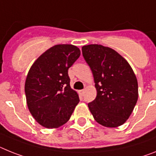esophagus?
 Returning a JSON list of instances; mask_svg holds the SVG:
<instances>
[{"label": "esophagus", "mask_w": 156, "mask_h": 156, "mask_svg": "<svg viewBox=\"0 0 156 156\" xmlns=\"http://www.w3.org/2000/svg\"><path fill=\"white\" fill-rule=\"evenodd\" d=\"M78 93H79V94L81 95V96H83L84 93H85V90H84V89H82V90H79Z\"/></svg>", "instance_id": "esophagus-1"}]
</instances>
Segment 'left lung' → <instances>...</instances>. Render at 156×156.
<instances>
[{"mask_svg":"<svg viewBox=\"0 0 156 156\" xmlns=\"http://www.w3.org/2000/svg\"><path fill=\"white\" fill-rule=\"evenodd\" d=\"M82 50L97 89V97L88 104L89 111L104 126L122 125L138 99L137 79L132 67L125 58L109 47L88 44Z\"/></svg>","mask_w":156,"mask_h":156,"instance_id":"obj_1","label":"left lung"}]
</instances>
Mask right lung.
I'll return each instance as SVG.
<instances>
[{"instance_id":"obj_1","label":"right lung","mask_w":156,"mask_h":156,"mask_svg":"<svg viewBox=\"0 0 156 156\" xmlns=\"http://www.w3.org/2000/svg\"><path fill=\"white\" fill-rule=\"evenodd\" d=\"M73 44H56L37 58L28 71L25 93L28 109L41 126L59 128L70 119L79 97L70 88L68 69L80 56Z\"/></svg>"}]
</instances>
